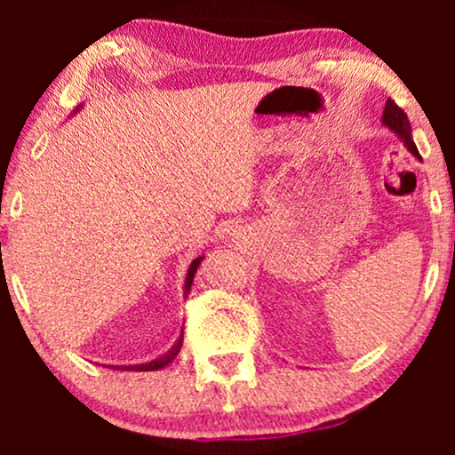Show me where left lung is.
I'll return each mask as SVG.
<instances>
[{"mask_svg":"<svg viewBox=\"0 0 455 455\" xmlns=\"http://www.w3.org/2000/svg\"><path fill=\"white\" fill-rule=\"evenodd\" d=\"M383 124H385V126H387V128L394 130V132L398 134V137H400L402 140H404L406 148L411 149L412 156H417V158H421L419 151H417L415 143H412V139H411V122H409V117H406V113L402 111V108H400L398 104H395L394 100H391V98L387 100V104H385Z\"/></svg>","mask_w":455,"mask_h":455,"instance_id":"left-lung-1","label":"left lung"}]
</instances>
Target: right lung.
<instances>
[{
    "instance_id": "1",
    "label": "right lung",
    "mask_w": 455,
    "mask_h": 455,
    "mask_svg": "<svg viewBox=\"0 0 455 455\" xmlns=\"http://www.w3.org/2000/svg\"><path fill=\"white\" fill-rule=\"evenodd\" d=\"M201 259H203V257H201ZM201 259H195V260H192L190 269H188V275H186V293H188V291H190L192 280H195L196 267H198V263H201ZM181 340H184V338H180V340H177V342L173 344V348H171V351H166L164 355H162L160 359H156V362H149V363H139V365H126V368H124V370H139V372H151V370H160V368H164L166 363H171V362H173V359L177 357V353H180V348H181Z\"/></svg>"
}]
</instances>
